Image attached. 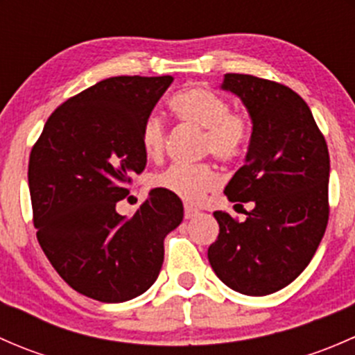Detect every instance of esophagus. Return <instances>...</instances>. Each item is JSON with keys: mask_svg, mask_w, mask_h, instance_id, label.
I'll return each instance as SVG.
<instances>
[{"mask_svg": "<svg viewBox=\"0 0 355 355\" xmlns=\"http://www.w3.org/2000/svg\"><path fill=\"white\" fill-rule=\"evenodd\" d=\"M199 211L192 206H185V220H192V218L199 216Z\"/></svg>", "mask_w": 355, "mask_h": 355, "instance_id": "obj_1", "label": "esophagus"}]
</instances>
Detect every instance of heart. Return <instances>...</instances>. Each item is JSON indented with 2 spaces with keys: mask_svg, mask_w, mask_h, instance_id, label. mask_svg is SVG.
<instances>
[{
  "mask_svg": "<svg viewBox=\"0 0 355 355\" xmlns=\"http://www.w3.org/2000/svg\"><path fill=\"white\" fill-rule=\"evenodd\" d=\"M171 108L185 123L204 132V151L221 161H234L244 153L250 139V123L245 116L230 113V103L204 85H194L171 98ZM142 149L151 159H159L164 151V127L157 114H149L142 123ZM151 185L157 191L185 200L199 202L218 185V175L209 164H173L153 175Z\"/></svg>",
  "mask_w": 355,
  "mask_h": 355,
  "instance_id": "b5f03b06",
  "label": "heart"
}]
</instances>
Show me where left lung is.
<instances>
[{
  "mask_svg": "<svg viewBox=\"0 0 355 355\" xmlns=\"http://www.w3.org/2000/svg\"><path fill=\"white\" fill-rule=\"evenodd\" d=\"M220 89L241 99L252 125L245 163L225 196L254 207L245 221L214 211L220 235L207 259L235 292L270 295L306 270L323 239L330 156L309 106L292 89L244 73H227Z\"/></svg>",
  "mask_w": 355,
  "mask_h": 355,
  "instance_id": "8db88e82",
  "label": "left lung"
}]
</instances>
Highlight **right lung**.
I'll use <instances>...</instances> for the list:
<instances>
[{"instance_id": "obj_1", "label": "right lung", "mask_w": 355, "mask_h": 355, "mask_svg": "<svg viewBox=\"0 0 355 355\" xmlns=\"http://www.w3.org/2000/svg\"><path fill=\"white\" fill-rule=\"evenodd\" d=\"M173 77H110L63 103L46 121L28 161L37 241L78 293L118 304L159 275L164 239L184 204L153 189L130 216L116 213L130 175L146 168L142 123Z\"/></svg>"}]
</instances>
